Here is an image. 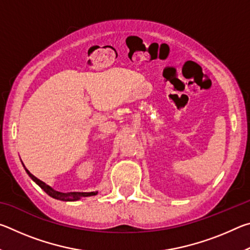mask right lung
Returning <instances> with one entry per match:
<instances>
[{
	"mask_svg": "<svg viewBox=\"0 0 250 250\" xmlns=\"http://www.w3.org/2000/svg\"><path fill=\"white\" fill-rule=\"evenodd\" d=\"M25 171L28 174V176L31 177V179L35 182V183L40 186L42 189H44V191L48 194L49 196H52L53 198H56V200L59 201H65V202H73V201H77L79 200L80 197H87V196H94L97 195V193L98 192H89V193H86V192H69V193H62V192H58V191H55L54 188H50L49 185L45 184L43 181H41L37 179V177L34 176L31 172H29L26 167H25Z\"/></svg>",
	"mask_w": 250,
	"mask_h": 250,
	"instance_id": "add662e5",
	"label": "right lung"
}]
</instances>
